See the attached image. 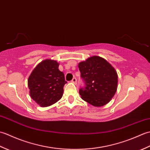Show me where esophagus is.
<instances>
[{
  "mask_svg": "<svg viewBox=\"0 0 150 150\" xmlns=\"http://www.w3.org/2000/svg\"><path fill=\"white\" fill-rule=\"evenodd\" d=\"M71 82H72V83H73V84L77 83V79H76L75 77L73 78V79L71 80Z\"/></svg>",
  "mask_w": 150,
  "mask_h": 150,
  "instance_id": "esophagus-1",
  "label": "esophagus"
}]
</instances>
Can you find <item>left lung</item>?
Returning <instances> with one entry per match:
<instances>
[{"label":"left lung","instance_id":"obj_1","mask_svg":"<svg viewBox=\"0 0 150 150\" xmlns=\"http://www.w3.org/2000/svg\"><path fill=\"white\" fill-rule=\"evenodd\" d=\"M78 66L85 84L79 90L82 99L96 107L109 103L117 89L118 75L113 67L98 56L91 57Z\"/></svg>","mask_w":150,"mask_h":150}]
</instances>
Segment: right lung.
<instances>
[{
  "label": "right lung",
  "mask_w": 150,
  "mask_h": 150,
  "mask_svg": "<svg viewBox=\"0 0 150 150\" xmlns=\"http://www.w3.org/2000/svg\"><path fill=\"white\" fill-rule=\"evenodd\" d=\"M56 60L46 59L40 62L28 80L31 98L41 107L56 103L62 98L66 83L64 73Z\"/></svg>",
  "instance_id": "add662e5"
}]
</instances>
